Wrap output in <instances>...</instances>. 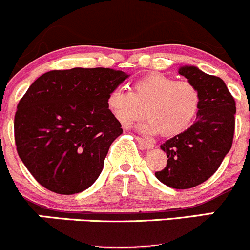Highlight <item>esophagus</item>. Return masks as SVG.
<instances>
[{
	"mask_svg": "<svg viewBox=\"0 0 250 250\" xmlns=\"http://www.w3.org/2000/svg\"><path fill=\"white\" fill-rule=\"evenodd\" d=\"M136 140H137L138 142H140L141 145L143 146V147H145V148H148V149H150V148L154 147V145H153V143L148 142V141H146L145 138H142V137H136Z\"/></svg>",
	"mask_w": 250,
	"mask_h": 250,
	"instance_id": "obj_1",
	"label": "esophagus"
}]
</instances>
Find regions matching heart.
<instances>
[{"label":"heart","instance_id":"heart-1","mask_svg":"<svg viewBox=\"0 0 250 250\" xmlns=\"http://www.w3.org/2000/svg\"><path fill=\"white\" fill-rule=\"evenodd\" d=\"M202 96L189 81H179L164 74H149L136 81L130 91L117 88L108 96L107 104L124 127L148 118L141 131L147 135L162 133L175 137L193 124L199 112Z\"/></svg>","mask_w":250,"mask_h":250}]
</instances>
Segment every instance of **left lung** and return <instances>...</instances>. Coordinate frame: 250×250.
<instances>
[{
  "label": "left lung",
  "instance_id": "obj_1",
  "mask_svg": "<svg viewBox=\"0 0 250 250\" xmlns=\"http://www.w3.org/2000/svg\"><path fill=\"white\" fill-rule=\"evenodd\" d=\"M179 74L198 87L201 108L196 122L184 133L160 146L167 163L155 177L171 188L186 189L211 177L231 149L236 102L219 76L188 65L180 68Z\"/></svg>",
  "mask_w": 250,
  "mask_h": 250
}]
</instances>
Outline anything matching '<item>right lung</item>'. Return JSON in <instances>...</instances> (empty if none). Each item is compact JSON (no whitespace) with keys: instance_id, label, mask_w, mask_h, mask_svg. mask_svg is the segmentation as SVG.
I'll list each match as a JSON object with an SVG mask.
<instances>
[{"instance_id":"add662e5","label":"right lung","mask_w":250,"mask_h":250,"mask_svg":"<svg viewBox=\"0 0 250 250\" xmlns=\"http://www.w3.org/2000/svg\"><path fill=\"white\" fill-rule=\"evenodd\" d=\"M127 74L108 68L51 70L17 105L14 141L21 162L58 194L87 189L102 172L110 145L123 133L107 104Z\"/></svg>"}]
</instances>
